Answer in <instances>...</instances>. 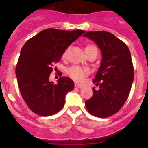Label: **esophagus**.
<instances>
[{
  "mask_svg": "<svg viewBox=\"0 0 148 148\" xmlns=\"http://www.w3.org/2000/svg\"><path fill=\"white\" fill-rule=\"evenodd\" d=\"M75 87H76V88H82L83 87V86L82 85H80V84H75Z\"/></svg>",
  "mask_w": 148,
  "mask_h": 148,
  "instance_id": "1",
  "label": "esophagus"
}]
</instances>
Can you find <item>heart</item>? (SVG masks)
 Listing matches in <instances>:
<instances>
[{"label":"heart","instance_id":"1","mask_svg":"<svg viewBox=\"0 0 148 148\" xmlns=\"http://www.w3.org/2000/svg\"><path fill=\"white\" fill-rule=\"evenodd\" d=\"M70 48H67L66 50L63 53V58H65L67 56L68 53H69ZM86 53L88 54L92 50H97V48L95 47L94 45H88L86 47ZM67 74L68 75L78 83H82L84 81L86 77L90 74V70L87 68H84L79 66H70L67 69Z\"/></svg>","mask_w":148,"mask_h":148}]
</instances>
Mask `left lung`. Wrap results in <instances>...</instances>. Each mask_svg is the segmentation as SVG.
Instances as JSON below:
<instances>
[{
  "label": "left lung",
  "instance_id": "left-lung-1",
  "mask_svg": "<svg viewBox=\"0 0 148 148\" xmlns=\"http://www.w3.org/2000/svg\"><path fill=\"white\" fill-rule=\"evenodd\" d=\"M97 44L102 54L101 66L93 82V95L85 101L92 116L107 118L123 107L130 94L134 68L129 48L122 40L107 31H90L84 35Z\"/></svg>",
  "mask_w": 148,
  "mask_h": 148
}]
</instances>
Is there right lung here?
Masks as SVG:
<instances>
[{
  "instance_id": "right-lung-1",
  "label": "right lung",
  "mask_w": 148,
  "mask_h": 148,
  "mask_svg": "<svg viewBox=\"0 0 148 148\" xmlns=\"http://www.w3.org/2000/svg\"><path fill=\"white\" fill-rule=\"evenodd\" d=\"M84 32L47 29L23 46L15 74L22 98L33 113L52 116L64 106L65 96L73 90L74 83L68 77H61L54 84L49 81V75L65 49Z\"/></svg>"
}]
</instances>
